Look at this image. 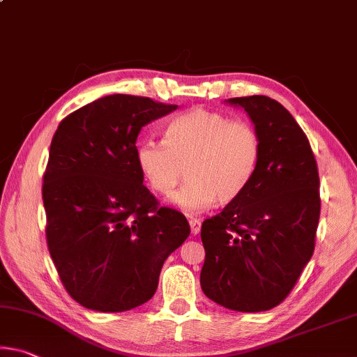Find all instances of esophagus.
I'll list each match as a JSON object with an SVG mask.
<instances>
[{"label":"esophagus","instance_id":"obj_1","mask_svg":"<svg viewBox=\"0 0 357 357\" xmlns=\"http://www.w3.org/2000/svg\"><path fill=\"white\" fill-rule=\"evenodd\" d=\"M189 225H190V231L192 235H197L202 229V220L200 219H195V218H190L189 219Z\"/></svg>","mask_w":357,"mask_h":357}]
</instances>
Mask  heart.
Masks as SVG:
<instances>
[{"label": "heart", "instance_id": "1", "mask_svg": "<svg viewBox=\"0 0 357 357\" xmlns=\"http://www.w3.org/2000/svg\"><path fill=\"white\" fill-rule=\"evenodd\" d=\"M260 160V138L251 123L195 107L167 123L163 141L146 139L137 165L149 188L172 194L188 172V183L173 195L185 213H200L214 202L230 203L250 188Z\"/></svg>", "mask_w": 357, "mask_h": 357}]
</instances>
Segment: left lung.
<instances>
[{
	"instance_id": "1",
	"label": "left lung",
	"mask_w": 357,
	"mask_h": 357,
	"mask_svg": "<svg viewBox=\"0 0 357 357\" xmlns=\"http://www.w3.org/2000/svg\"><path fill=\"white\" fill-rule=\"evenodd\" d=\"M250 116L260 160L250 188L202 224L200 284L224 308L259 313L280 305L313 256L321 200L307 135L276 100L229 98Z\"/></svg>"
}]
</instances>
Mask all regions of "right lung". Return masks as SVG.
I'll list each match as a JSON object with an SVG mask.
<instances>
[{
	"label": "right lung",
	"mask_w": 357,
	"mask_h": 357,
	"mask_svg": "<svg viewBox=\"0 0 357 357\" xmlns=\"http://www.w3.org/2000/svg\"><path fill=\"white\" fill-rule=\"evenodd\" d=\"M107 95L60 122L43 202L50 257L82 307L117 313L154 296L162 265L190 234L184 214L158 206L137 165L141 128L176 109Z\"/></svg>",
	"instance_id": "obj_1"
}]
</instances>
